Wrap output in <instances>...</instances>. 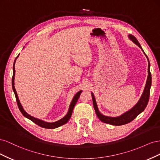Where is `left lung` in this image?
<instances>
[{
	"instance_id": "obj_1",
	"label": "left lung",
	"mask_w": 160,
	"mask_h": 160,
	"mask_svg": "<svg viewBox=\"0 0 160 160\" xmlns=\"http://www.w3.org/2000/svg\"><path fill=\"white\" fill-rule=\"evenodd\" d=\"M128 37L129 38L130 40H132L135 43V45H137L138 46H139V47L141 48L142 51L145 54V55L146 56L148 61V78H147V81H146V86H145L144 90L143 91V93L141 96V98H139L138 102L135 104L132 109L126 111V112H125L122 115L118 116V117H115V118L108 117V116H105L103 114H101L99 112V111L98 108V105H97V103H96L94 95L93 93H91L93 107H94V109H95L97 116H98V118L102 122L108 123V124H110V125H122L124 124H127V123L132 122V121H133L139 114L143 112L144 109H146L148 101H149V94H150V88H151V85H152V75H151V72H150V69H150V63H149V61L148 59V57L146 55V53L144 52L141 45H140V44H139V42L137 40V38L132 35H129Z\"/></svg>"
}]
</instances>
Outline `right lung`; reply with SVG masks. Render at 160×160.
<instances>
[{"mask_svg":"<svg viewBox=\"0 0 160 160\" xmlns=\"http://www.w3.org/2000/svg\"><path fill=\"white\" fill-rule=\"evenodd\" d=\"M18 55L16 57V59H15V60H14V64H13V75H12V89H13V91H14V95H15V98H16V100H17V105H18V107L19 108V110H20L21 112L22 113V114L24 116H25V118H28V119L31 120L32 122H34L35 123H36L37 125H38V126H40V127L43 128H47V129H55V128H59V127L61 126V125H64L66 123L68 122V121L69 120V119L71 117V115H72V110H73V108L75 107V105L76 103L77 102V101H78V99L79 98L80 95H81V92H82V90L79 91V92H77V93H76V95L74 96V98H73V99H72L71 103L70 104L69 108V110H68V112H67V115L65 116L64 118H62V119H59V121H57V122H52V123H49V122H44V121L41 120L39 119H37V118H35L32 117V116L30 115L29 114H28L26 112V111H25V109H23L22 106L21 105V103H20V101H19V99H18L16 89H15V88H14V76H15V68H14V64H15L16 59L18 58Z\"/></svg>","mask_w":160,"mask_h":160,"instance_id":"1","label":"right lung"}]
</instances>
